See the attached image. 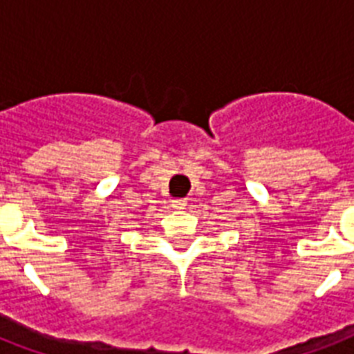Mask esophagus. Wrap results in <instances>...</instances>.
I'll return each mask as SVG.
<instances>
[{
  "instance_id": "esophagus-1",
  "label": "esophagus",
  "mask_w": 354,
  "mask_h": 354,
  "mask_svg": "<svg viewBox=\"0 0 354 354\" xmlns=\"http://www.w3.org/2000/svg\"><path fill=\"white\" fill-rule=\"evenodd\" d=\"M188 203H186V199H171V207L174 208H185Z\"/></svg>"
}]
</instances>
